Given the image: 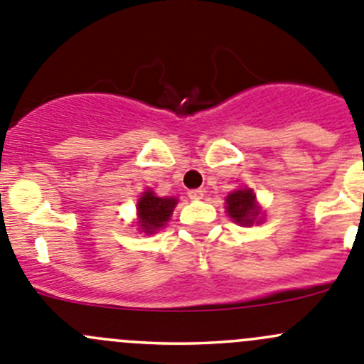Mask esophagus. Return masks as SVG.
Returning a JSON list of instances; mask_svg holds the SVG:
<instances>
[{
    "instance_id": "1",
    "label": "esophagus",
    "mask_w": 364,
    "mask_h": 364,
    "mask_svg": "<svg viewBox=\"0 0 364 364\" xmlns=\"http://www.w3.org/2000/svg\"><path fill=\"white\" fill-rule=\"evenodd\" d=\"M188 198L190 199H203V198H205V190H203V188L188 190Z\"/></svg>"
}]
</instances>
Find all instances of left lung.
<instances>
[{"label": "left lung", "mask_w": 364, "mask_h": 364, "mask_svg": "<svg viewBox=\"0 0 364 364\" xmlns=\"http://www.w3.org/2000/svg\"><path fill=\"white\" fill-rule=\"evenodd\" d=\"M226 210H228L230 217L235 223L242 224V226H251L255 219L259 217V206L255 205V196L253 190L250 188H240L232 192L226 198Z\"/></svg>", "instance_id": "left-lung-1"}]
</instances>
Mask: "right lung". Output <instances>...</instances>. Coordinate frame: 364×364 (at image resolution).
<instances>
[{
  "mask_svg": "<svg viewBox=\"0 0 364 364\" xmlns=\"http://www.w3.org/2000/svg\"><path fill=\"white\" fill-rule=\"evenodd\" d=\"M174 198H158L152 190H147L138 201V217L140 228L145 233H154L166 220L171 219L172 210L176 206Z\"/></svg>",
  "mask_w": 364,
  "mask_h": 364,
  "instance_id": "obj_1",
  "label": "right lung"
}]
</instances>
